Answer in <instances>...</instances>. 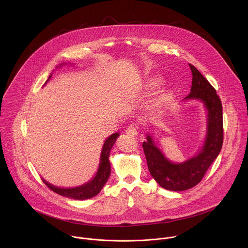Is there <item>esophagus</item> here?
I'll return each mask as SVG.
<instances>
[{
	"mask_svg": "<svg viewBox=\"0 0 248 248\" xmlns=\"http://www.w3.org/2000/svg\"><path fill=\"white\" fill-rule=\"evenodd\" d=\"M125 134L127 136H130V137H135L137 134H138V128L137 126L135 125H129L126 130H125Z\"/></svg>",
	"mask_w": 248,
	"mask_h": 248,
	"instance_id": "34e87169",
	"label": "esophagus"
}]
</instances>
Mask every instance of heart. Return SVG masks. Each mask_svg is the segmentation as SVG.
<instances>
[{"label": "heart", "mask_w": 248, "mask_h": 248, "mask_svg": "<svg viewBox=\"0 0 248 248\" xmlns=\"http://www.w3.org/2000/svg\"><path fill=\"white\" fill-rule=\"evenodd\" d=\"M159 82H160V80L158 79V78H153L150 82H149V87L150 88H155L158 84H159ZM162 107V102L161 101H156L155 103H154L153 105H152V110L153 111H159L160 110V108Z\"/></svg>", "instance_id": "heart-1"}]
</instances>
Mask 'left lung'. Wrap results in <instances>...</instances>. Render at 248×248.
Listing matches in <instances>:
<instances>
[{"mask_svg": "<svg viewBox=\"0 0 248 248\" xmlns=\"http://www.w3.org/2000/svg\"><path fill=\"white\" fill-rule=\"evenodd\" d=\"M192 86L190 93L184 100H201L208 111L207 135L202 150L195 156L183 163L168 160L148 134L143 142L147 164L152 177L163 188L184 191L198 185L212 163L217 157L223 144L222 104L215 88L192 64Z\"/></svg>", "mask_w": 248, "mask_h": 248, "instance_id": "obj_1", "label": "left lung"}]
</instances>
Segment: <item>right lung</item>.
<instances>
[{
    "mask_svg": "<svg viewBox=\"0 0 248 248\" xmlns=\"http://www.w3.org/2000/svg\"><path fill=\"white\" fill-rule=\"evenodd\" d=\"M50 78H51V76H49L48 80ZM118 137H119V133H114L105 140L103 147H102L101 155H100V163H99L98 170H97L95 176L93 178V180H91L87 184L77 186V187L62 188V187L54 186L42 179L43 183L52 191H54L62 196L68 197L71 199L86 200V199L94 197L95 195H97L100 192V190L102 189V187L104 186V185L106 184V182L108 181V179L110 177V173H111V166H110V161H109L110 151H111L112 147L114 146Z\"/></svg>",
    "mask_w": 248,
    "mask_h": 248,
    "instance_id": "1",
    "label": "right lung"
}]
</instances>
